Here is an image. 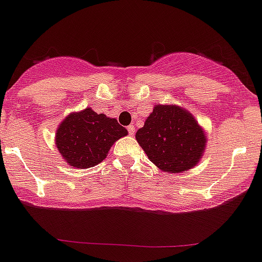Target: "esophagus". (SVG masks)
<instances>
[{
    "mask_svg": "<svg viewBox=\"0 0 262 262\" xmlns=\"http://www.w3.org/2000/svg\"><path fill=\"white\" fill-rule=\"evenodd\" d=\"M126 129H128L129 134H130V136H133V134H134V130H136V128H134V125H129V126H126Z\"/></svg>",
    "mask_w": 262,
    "mask_h": 262,
    "instance_id": "esophagus-1",
    "label": "esophagus"
}]
</instances>
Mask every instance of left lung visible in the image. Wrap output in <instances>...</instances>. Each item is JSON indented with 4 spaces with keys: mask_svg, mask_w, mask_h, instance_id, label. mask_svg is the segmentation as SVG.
I'll return each instance as SVG.
<instances>
[{
    "mask_svg": "<svg viewBox=\"0 0 262 262\" xmlns=\"http://www.w3.org/2000/svg\"><path fill=\"white\" fill-rule=\"evenodd\" d=\"M139 146L159 169L182 172L199 164L206 137L188 111L156 105L136 134Z\"/></svg>",
    "mask_w": 262,
    "mask_h": 262,
    "instance_id": "1",
    "label": "left lung"
}]
</instances>
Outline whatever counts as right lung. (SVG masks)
Instances as JSON below:
<instances>
[{
    "label": "right lung",
    "instance_id": "add662e5",
    "mask_svg": "<svg viewBox=\"0 0 262 262\" xmlns=\"http://www.w3.org/2000/svg\"><path fill=\"white\" fill-rule=\"evenodd\" d=\"M126 134L116 119L88 107L63 119L56 132V146L70 166L88 169L105 160L110 147Z\"/></svg>",
    "mask_w": 262,
    "mask_h": 262
}]
</instances>
